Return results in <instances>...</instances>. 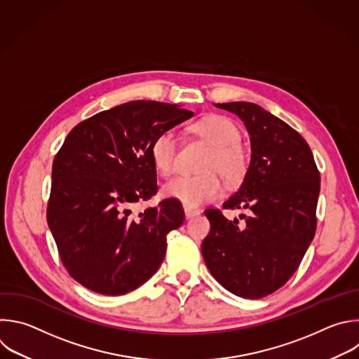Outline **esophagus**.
<instances>
[{
  "label": "esophagus",
  "instance_id": "34e87169",
  "mask_svg": "<svg viewBox=\"0 0 359 359\" xmlns=\"http://www.w3.org/2000/svg\"><path fill=\"white\" fill-rule=\"evenodd\" d=\"M198 214H200L198 210L190 208V207H184V215H186V218H191V217H196V215H198Z\"/></svg>",
  "mask_w": 359,
  "mask_h": 359
}]
</instances>
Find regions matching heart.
I'll return each instance as SVG.
<instances>
[{
	"label": "heart",
	"instance_id": "heart-1",
	"mask_svg": "<svg viewBox=\"0 0 359 359\" xmlns=\"http://www.w3.org/2000/svg\"><path fill=\"white\" fill-rule=\"evenodd\" d=\"M190 133L208 144L211 152L205 156L198 176H179L163 186V194L179 200L186 207H198L218 200L224 184L217 173L228 183L244 180L250 168V155L241 144V131L231 118L210 114L190 124ZM179 140L173 131H163L151 144V158L163 176H170L176 169Z\"/></svg>",
	"mask_w": 359,
	"mask_h": 359
}]
</instances>
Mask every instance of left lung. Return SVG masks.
I'll use <instances>...</instances> for the list:
<instances>
[{
  "mask_svg": "<svg viewBox=\"0 0 359 359\" xmlns=\"http://www.w3.org/2000/svg\"><path fill=\"white\" fill-rule=\"evenodd\" d=\"M240 116L251 137L245 179L224 208L250 215L229 221L217 208L204 211L211 229L201 254L214 279L244 299H261L282 287L313 241L320 172L304 138L262 107L222 102Z\"/></svg>",
  "mask_w": 359,
  "mask_h": 359,
  "instance_id": "8db88e82",
  "label": "left lung"
}]
</instances>
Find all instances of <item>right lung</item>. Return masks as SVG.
I'll use <instances>...</instances> for the list:
<instances>
[{
  "label": "right lung",
  "mask_w": 359,
  "mask_h": 359,
  "mask_svg": "<svg viewBox=\"0 0 359 359\" xmlns=\"http://www.w3.org/2000/svg\"><path fill=\"white\" fill-rule=\"evenodd\" d=\"M191 116L176 104L138 100L69 133L53 161L46 218L63 266L84 287L126 294L159 269L183 207L165 198L138 214L131 208L158 193L152 141Z\"/></svg>",
  "instance_id": "add662e5"
}]
</instances>
